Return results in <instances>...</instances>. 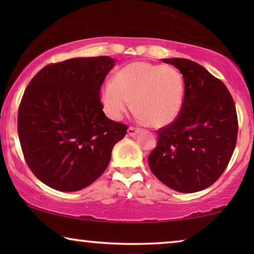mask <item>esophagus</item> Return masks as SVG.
Here are the masks:
<instances>
[{"label": "esophagus", "instance_id": "esophagus-1", "mask_svg": "<svg viewBox=\"0 0 254 254\" xmlns=\"http://www.w3.org/2000/svg\"><path fill=\"white\" fill-rule=\"evenodd\" d=\"M138 131H140V129H138V128H134V127H129L127 129V133L129 136H134V135H136Z\"/></svg>", "mask_w": 254, "mask_h": 254}]
</instances>
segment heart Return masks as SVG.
I'll use <instances>...</instances> for the list:
<instances>
[{
	"instance_id": "b5f03b06",
	"label": "heart",
	"mask_w": 254,
	"mask_h": 254,
	"mask_svg": "<svg viewBox=\"0 0 254 254\" xmlns=\"http://www.w3.org/2000/svg\"><path fill=\"white\" fill-rule=\"evenodd\" d=\"M184 98V79L172 65L137 61L125 65L114 81L107 82L100 92L105 112L119 120L130 109L133 100L137 117L150 127L171 124L180 112Z\"/></svg>"
}]
</instances>
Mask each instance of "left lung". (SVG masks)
Returning a JSON list of instances; mask_svg holds the SVG:
<instances>
[{"mask_svg": "<svg viewBox=\"0 0 254 254\" xmlns=\"http://www.w3.org/2000/svg\"><path fill=\"white\" fill-rule=\"evenodd\" d=\"M183 74L185 91L179 116L157 130L148 163L152 173L182 193L216 182L230 162L238 134L234 99L224 83L187 59H163Z\"/></svg>", "mask_w": 254, "mask_h": 254, "instance_id": "1", "label": "left lung"}]
</instances>
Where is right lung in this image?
<instances>
[{
  "instance_id": "add662e5",
  "label": "right lung",
  "mask_w": 254,
  "mask_h": 254,
  "mask_svg": "<svg viewBox=\"0 0 254 254\" xmlns=\"http://www.w3.org/2000/svg\"><path fill=\"white\" fill-rule=\"evenodd\" d=\"M116 61L75 58L44 67L20 100L17 129L24 158L40 182L75 192L99 178L127 133L103 112L100 88Z\"/></svg>"
}]
</instances>
